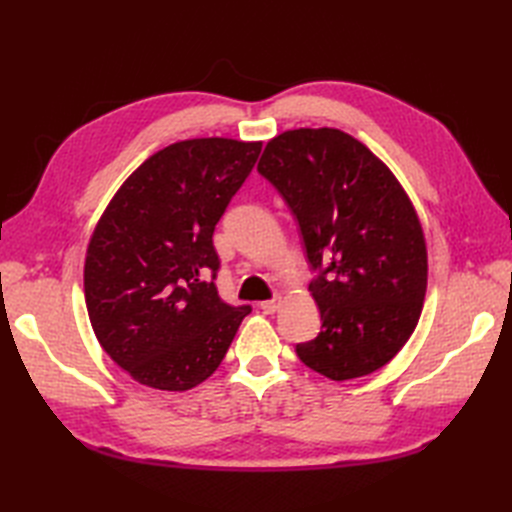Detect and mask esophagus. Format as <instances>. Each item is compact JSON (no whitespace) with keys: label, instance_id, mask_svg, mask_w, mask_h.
Returning <instances> with one entry per match:
<instances>
[{"label":"esophagus","instance_id":"esophagus-1","mask_svg":"<svg viewBox=\"0 0 512 512\" xmlns=\"http://www.w3.org/2000/svg\"><path fill=\"white\" fill-rule=\"evenodd\" d=\"M280 305H282V299L280 297H273V299H269V301H262L260 303V309L265 314H273V312H277V309H280Z\"/></svg>","mask_w":512,"mask_h":512}]
</instances>
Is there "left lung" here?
I'll use <instances>...</instances> for the list:
<instances>
[{"instance_id":"1","label":"left lung","mask_w":512,"mask_h":512,"mask_svg":"<svg viewBox=\"0 0 512 512\" xmlns=\"http://www.w3.org/2000/svg\"><path fill=\"white\" fill-rule=\"evenodd\" d=\"M258 173L297 215L320 309L299 359L331 380L389 363L414 333L427 290L421 220L397 177L361 141L335 128H299L267 143Z\"/></svg>"}]
</instances>
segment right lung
<instances>
[{
	"label": "right lung",
	"mask_w": 512,
	"mask_h": 512,
	"mask_svg": "<svg viewBox=\"0 0 512 512\" xmlns=\"http://www.w3.org/2000/svg\"><path fill=\"white\" fill-rule=\"evenodd\" d=\"M260 147L222 136L168 145L123 181L98 220L85 256L87 312L104 352L136 382L194 389L252 312L220 299L213 230Z\"/></svg>",
	"instance_id": "right-lung-1"
}]
</instances>
